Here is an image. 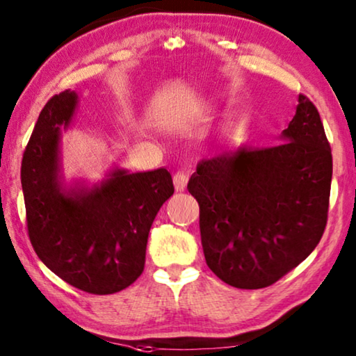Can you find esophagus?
I'll return each instance as SVG.
<instances>
[{
    "label": "esophagus",
    "mask_w": 356,
    "mask_h": 356,
    "mask_svg": "<svg viewBox=\"0 0 356 356\" xmlns=\"http://www.w3.org/2000/svg\"><path fill=\"white\" fill-rule=\"evenodd\" d=\"M188 182V174L184 171H177L174 174V187H176L177 192H184L185 187H187Z\"/></svg>",
    "instance_id": "obj_1"
}]
</instances>
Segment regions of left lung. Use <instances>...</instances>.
I'll list each match as a JSON object with an SVG mask.
<instances>
[{
    "label": "left lung",
    "mask_w": 356,
    "mask_h": 356,
    "mask_svg": "<svg viewBox=\"0 0 356 356\" xmlns=\"http://www.w3.org/2000/svg\"><path fill=\"white\" fill-rule=\"evenodd\" d=\"M331 147L320 113L299 95L280 144L204 158L188 180L208 267L233 288L273 284L310 256L327 220Z\"/></svg>",
    "instance_id": "1"
}]
</instances>
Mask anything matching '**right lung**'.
Masks as SVG:
<instances>
[{"label":"right lung","instance_id":"right-lung-1","mask_svg":"<svg viewBox=\"0 0 356 356\" xmlns=\"http://www.w3.org/2000/svg\"><path fill=\"white\" fill-rule=\"evenodd\" d=\"M78 100L70 89L54 95L31 132L20 169L26 227L35 252L57 277L89 294H113L144 272L148 232L174 193L172 177L164 168H111L95 184H67L60 139Z\"/></svg>","mask_w":356,"mask_h":356}]
</instances>
